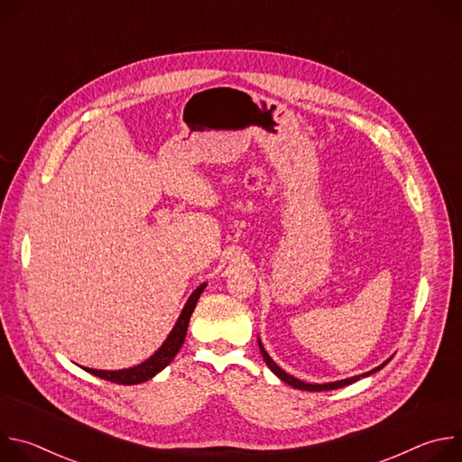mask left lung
Masks as SVG:
<instances>
[{
  "instance_id": "obj_1",
  "label": "left lung",
  "mask_w": 462,
  "mask_h": 462,
  "mask_svg": "<svg viewBox=\"0 0 462 462\" xmlns=\"http://www.w3.org/2000/svg\"><path fill=\"white\" fill-rule=\"evenodd\" d=\"M257 344H259V351H261V356H263V360H265V364L271 367V371L278 376V378H282L285 383H289V385H292L294 389H301V391H331V389H338V387H344V385H349V383H353V382H356V380H360V376H369L371 373H374V371H378V369H382L385 364H382L380 367H376V369H373V371H369V373H364V374H360V376H353V378H346V380H340V382H333V383H305V382H301V380H298V378H294V376H291L289 373H285L282 367H278L276 364H274V360L267 355V351L263 349V346H261V342L257 340Z\"/></svg>"
}]
</instances>
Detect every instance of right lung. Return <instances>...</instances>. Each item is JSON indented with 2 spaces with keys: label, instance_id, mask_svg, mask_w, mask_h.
<instances>
[{
  "label": "right lung",
  "instance_id": "right-lung-1",
  "mask_svg": "<svg viewBox=\"0 0 462 462\" xmlns=\"http://www.w3.org/2000/svg\"><path fill=\"white\" fill-rule=\"evenodd\" d=\"M205 287H207V283H203L201 287H197L193 291V294L186 301V305H184V309H182L175 327L171 328L170 337L166 338V342L161 346V349L152 358H148L146 362H143L137 367L122 369V371H97V369H86V371L95 374V376H98V378H104V380H109V382H115V383H122V385H134V383H141V382H146V380L153 378L179 353V349H180V346H182V342L186 338L189 316H191V312H193V309L197 305V300H199L201 292L205 291Z\"/></svg>",
  "mask_w": 462,
  "mask_h": 462
}]
</instances>
